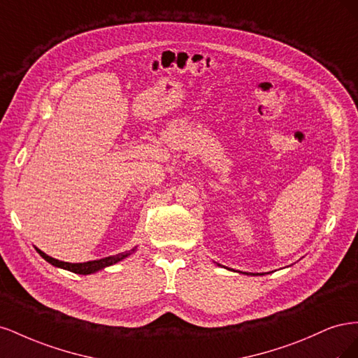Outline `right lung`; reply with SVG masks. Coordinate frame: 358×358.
<instances>
[{"instance_id": "add662e5", "label": "right lung", "mask_w": 358, "mask_h": 358, "mask_svg": "<svg viewBox=\"0 0 358 358\" xmlns=\"http://www.w3.org/2000/svg\"><path fill=\"white\" fill-rule=\"evenodd\" d=\"M37 249V248H36ZM134 251V249H131L129 252H122V254H117V255H112V257H106V258H101V259H95V262H86V263H66V262H59V259H55L52 258L49 255H46L43 251H40V249H37V252L46 259L48 263H50L52 266H57V267H61V268H66V270H70V272L73 273H79V275H90V273H94L96 272V270H101L107 266H112L117 262H121V259H124L125 257H128L129 254H131Z\"/></svg>"}]
</instances>
